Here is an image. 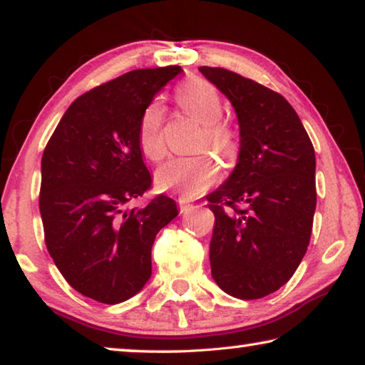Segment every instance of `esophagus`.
Masks as SVG:
<instances>
[{
    "instance_id": "34e87169",
    "label": "esophagus",
    "mask_w": 365,
    "mask_h": 365,
    "mask_svg": "<svg viewBox=\"0 0 365 365\" xmlns=\"http://www.w3.org/2000/svg\"><path fill=\"white\" fill-rule=\"evenodd\" d=\"M178 207H180V212H182V214L188 212L190 209H193V206H191L190 202H187L185 200H178Z\"/></svg>"
}]
</instances>
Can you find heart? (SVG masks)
Listing matches in <instances>:
<instances>
[{
  "label": "heart",
  "instance_id": "obj_1",
  "mask_svg": "<svg viewBox=\"0 0 365 365\" xmlns=\"http://www.w3.org/2000/svg\"><path fill=\"white\" fill-rule=\"evenodd\" d=\"M175 100L185 113L202 123L200 141L201 150H212L219 158L230 163L238 156L240 138L235 128L220 117L224 103L215 86L202 78H191L178 86ZM164 109L159 101H151L143 109L138 120V145L145 156L158 163L164 158L163 140ZM219 164L209 154L193 158L172 159L158 170L156 185L163 191H174L180 200H193L217 182Z\"/></svg>",
  "mask_w": 365,
  "mask_h": 365
}]
</instances>
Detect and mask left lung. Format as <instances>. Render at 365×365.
<instances>
[{"label": "left lung", "mask_w": 365, "mask_h": 365, "mask_svg": "<svg viewBox=\"0 0 365 365\" xmlns=\"http://www.w3.org/2000/svg\"><path fill=\"white\" fill-rule=\"evenodd\" d=\"M200 71L230 100L240 125L238 163L206 196L215 217L212 279L233 298L259 299L285 285L307 251L316 154L280 93L222 67Z\"/></svg>", "instance_id": "left-lung-1"}]
</instances>
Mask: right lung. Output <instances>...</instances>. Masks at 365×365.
Listing matches in <instances>:
<instances>
[{"label": "right lung", "mask_w": 365, "mask_h": 365, "mask_svg": "<svg viewBox=\"0 0 365 365\" xmlns=\"http://www.w3.org/2000/svg\"><path fill=\"white\" fill-rule=\"evenodd\" d=\"M180 66L137 69L86 91L59 120L41 158L40 214L49 256L67 283L103 304L137 294L151 277V248L177 205L151 188L138 120Z\"/></svg>", "instance_id": "obj_1"}]
</instances>
